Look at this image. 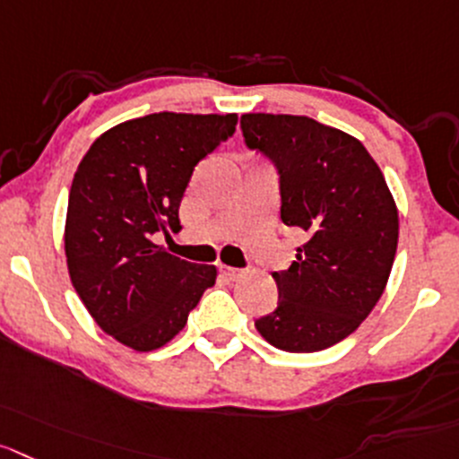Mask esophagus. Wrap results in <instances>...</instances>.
<instances>
[{
    "instance_id": "34e87169",
    "label": "esophagus",
    "mask_w": 459,
    "mask_h": 459,
    "mask_svg": "<svg viewBox=\"0 0 459 459\" xmlns=\"http://www.w3.org/2000/svg\"><path fill=\"white\" fill-rule=\"evenodd\" d=\"M222 274H225L227 279H232V281H237V279H241L243 277V270H238V268H230V265H222Z\"/></svg>"
}]
</instances>
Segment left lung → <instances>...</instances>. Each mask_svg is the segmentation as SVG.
<instances>
[{
  "instance_id": "left-lung-1",
  "label": "left lung",
  "mask_w": 459,
  "mask_h": 459,
  "mask_svg": "<svg viewBox=\"0 0 459 459\" xmlns=\"http://www.w3.org/2000/svg\"><path fill=\"white\" fill-rule=\"evenodd\" d=\"M250 148L281 173V221L307 241L274 273L279 304L255 322L273 347L311 353L351 335L374 311L399 243L394 195L351 134L298 115L241 117Z\"/></svg>"
}]
</instances>
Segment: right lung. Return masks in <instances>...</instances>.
I'll list each match as a JSON object with an SVG mask.
<instances>
[{"instance_id":"right-lung-1","label":"right lung","mask_w":459,"mask_h":459,"mask_svg":"<svg viewBox=\"0 0 459 459\" xmlns=\"http://www.w3.org/2000/svg\"><path fill=\"white\" fill-rule=\"evenodd\" d=\"M237 115L155 112L106 130L69 191L65 256L94 322L134 351L171 342L216 283V265L189 264L157 232L180 230V200L195 164L234 133Z\"/></svg>"}]
</instances>
